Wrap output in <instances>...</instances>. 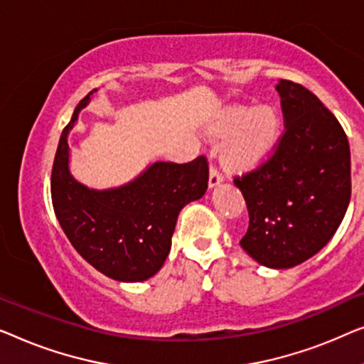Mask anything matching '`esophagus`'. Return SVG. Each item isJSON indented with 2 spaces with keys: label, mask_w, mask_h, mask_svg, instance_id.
Here are the masks:
<instances>
[{
  "label": "esophagus",
  "mask_w": 364,
  "mask_h": 364,
  "mask_svg": "<svg viewBox=\"0 0 364 364\" xmlns=\"http://www.w3.org/2000/svg\"><path fill=\"white\" fill-rule=\"evenodd\" d=\"M221 181H223L221 171L218 170L216 165H211V170H209V186H211V188L218 186V184Z\"/></svg>",
  "instance_id": "34e87169"
}]
</instances>
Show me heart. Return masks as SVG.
Returning <instances> with one entry per match:
<instances>
[{"label": "heart", "mask_w": 364, "mask_h": 364, "mask_svg": "<svg viewBox=\"0 0 364 364\" xmlns=\"http://www.w3.org/2000/svg\"><path fill=\"white\" fill-rule=\"evenodd\" d=\"M279 115L272 107L250 110L234 107L219 122V133H234L228 146V160L237 168L257 166L272 150L279 136Z\"/></svg>", "instance_id": "1"}]
</instances>
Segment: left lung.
<instances>
[{
	"mask_svg": "<svg viewBox=\"0 0 364 364\" xmlns=\"http://www.w3.org/2000/svg\"><path fill=\"white\" fill-rule=\"evenodd\" d=\"M285 129L272 153L234 176L247 204L240 245L259 264L289 269L333 237L351 198V158L336 117L304 85L280 80Z\"/></svg>",
	"mask_w": 364,
	"mask_h": 364,
	"instance_id": "obj_1",
	"label": "left lung"
}]
</instances>
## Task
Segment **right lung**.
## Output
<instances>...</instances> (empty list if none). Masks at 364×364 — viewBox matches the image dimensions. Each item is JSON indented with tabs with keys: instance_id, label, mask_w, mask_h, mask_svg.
Segmentation results:
<instances>
[{
	"instance_id": "add662e5",
	"label": "right lung",
	"mask_w": 364,
	"mask_h": 364,
	"mask_svg": "<svg viewBox=\"0 0 364 364\" xmlns=\"http://www.w3.org/2000/svg\"><path fill=\"white\" fill-rule=\"evenodd\" d=\"M89 95L75 107L55 151L50 175L54 213L92 267L120 282H141L165 262L183 206L206 193L208 160L201 155L188 163L158 161L119 189L85 188L69 173L68 133Z\"/></svg>"
}]
</instances>
